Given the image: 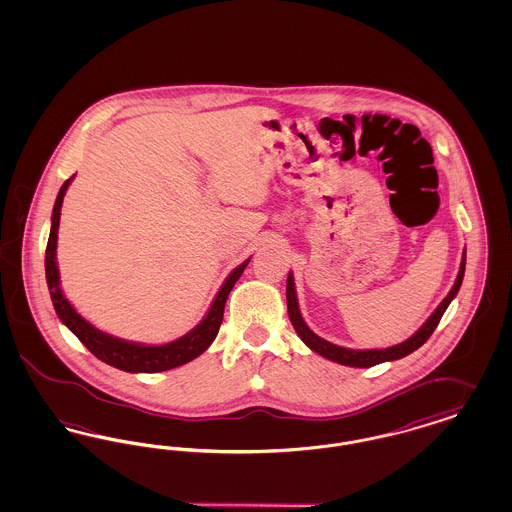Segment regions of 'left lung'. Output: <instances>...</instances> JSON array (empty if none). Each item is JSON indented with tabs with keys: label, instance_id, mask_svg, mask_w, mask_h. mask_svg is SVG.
Wrapping results in <instances>:
<instances>
[{
	"label": "left lung",
	"instance_id": "8db88e82",
	"mask_svg": "<svg viewBox=\"0 0 512 512\" xmlns=\"http://www.w3.org/2000/svg\"><path fill=\"white\" fill-rule=\"evenodd\" d=\"M464 265H466V251L463 253V261L459 268V276L451 288V292L447 293V297L439 303L438 309L432 313V317L424 322V326L414 334L413 338H409L399 345H393L388 349H368V351H355V349H345L340 345H334L330 341L318 338L317 334L305 324V320L299 313V305H297V295H295V286H293L292 272L288 274V284H286V297H288V315L292 320L293 328L297 332V336L305 341L313 351H317L318 355L340 363L345 366H357V368H368V366L380 365L386 361H397L407 357L409 353L416 351L420 345H424L426 340L434 334V330L438 328L439 320L443 317L445 309L449 307V303L455 299V295L459 293V288L463 284Z\"/></svg>",
	"mask_w": 512,
	"mask_h": 512
}]
</instances>
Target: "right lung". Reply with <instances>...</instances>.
Returning <instances> with one entry per match:
<instances>
[{"label": "right lung", "mask_w": 512, "mask_h": 512, "mask_svg": "<svg viewBox=\"0 0 512 512\" xmlns=\"http://www.w3.org/2000/svg\"><path fill=\"white\" fill-rule=\"evenodd\" d=\"M73 178H69L55 199L53 217H51V230H49L48 247H46V278H48L49 295L55 307L57 317L63 320V324L73 332L78 340L82 341L90 353H94L99 361L107 365L115 366L124 372H163L176 366L186 365L199 357L219 334L222 317H224V305L228 299V293L242 276L249 259L240 267L234 268L226 282L222 284L217 293L207 317L203 318L192 332L182 336L180 340L165 343V345H140L130 341L113 338L109 334H103L98 328H94L88 320L80 317L73 309V305L65 299L59 286V270L55 263V249H57V230H59V217H61V205L63 197L69 188Z\"/></svg>", "instance_id": "1"}]
</instances>
